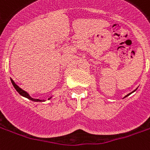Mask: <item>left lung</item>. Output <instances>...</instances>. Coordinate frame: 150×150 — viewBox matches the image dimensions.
I'll use <instances>...</instances> for the list:
<instances>
[{"instance_id": "8db88e82", "label": "left lung", "mask_w": 150, "mask_h": 150, "mask_svg": "<svg viewBox=\"0 0 150 150\" xmlns=\"http://www.w3.org/2000/svg\"><path fill=\"white\" fill-rule=\"evenodd\" d=\"M133 92H134V91H133ZM130 94H131V93H130ZM130 94H129V95H126V96H125V97H127V96H128V95H130Z\"/></svg>"}]
</instances>
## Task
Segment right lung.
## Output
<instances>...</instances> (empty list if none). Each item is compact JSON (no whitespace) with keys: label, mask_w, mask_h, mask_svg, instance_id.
<instances>
[{"label":"right lung","mask_w":150,"mask_h":150,"mask_svg":"<svg viewBox=\"0 0 150 150\" xmlns=\"http://www.w3.org/2000/svg\"><path fill=\"white\" fill-rule=\"evenodd\" d=\"M11 82H12V83H13V86L15 87V89L16 90V91L18 92L19 94L21 95H22V96H24V97L25 98H28V99H30V100H32V101H34V102H41L42 100H40V99H35V98H31L29 96V95L28 94L27 92L26 91H23V90L21 89V88H20L17 85H16L15 83H14V81L13 80V79H11ZM49 98V99H50Z\"/></svg>","instance_id":"right-lung-1"}]
</instances>
